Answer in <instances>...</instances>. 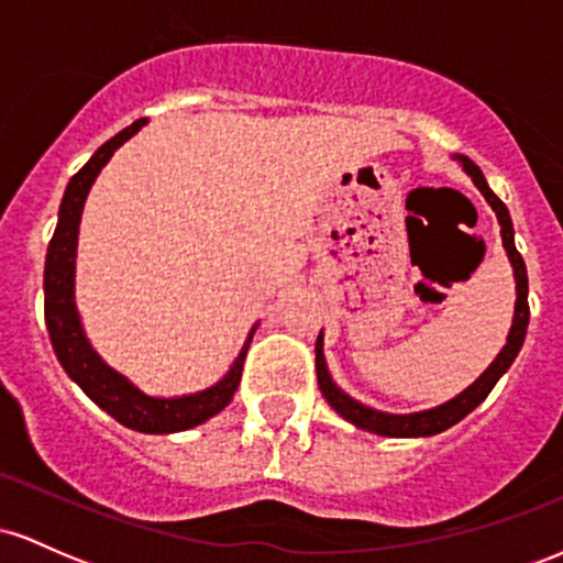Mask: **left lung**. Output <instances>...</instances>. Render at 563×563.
I'll list each match as a JSON object with an SVG mask.
<instances>
[{"instance_id": "left-lung-1", "label": "left lung", "mask_w": 563, "mask_h": 563, "mask_svg": "<svg viewBox=\"0 0 563 563\" xmlns=\"http://www.w3.org/2000/svg\"><path fill=\"white\" fill-rule=\"evenodd\" d=\"M455 161H461L463 172L474 179V185L479 187V192L493 206L497 222H500V235H503V249H506L510 267H514V280H516V307H514V322H510V331L506 339V346L500 349V354L493 360V365L482 373L474 384L468 386L466 391H461L457 397H452L450 402L431 407V410H421V412H407V416H394V412H384L376 410V407H367L363 402H357L354 397H349L346 391H341L339 386L333 384L331 373H328L325 365V354H322V331L318 335V344H314V367H318V386L322 391V397L328 399V405L339 412L341 418L349 423H354L357 429L371 431V434L378 437H434L439 431L450 429L457 421L468 416L474 407H479L487 394L493 391V386L497 384V378L508 371L510 363L516 360L519 354L521 344H525V335H527V325H529V286H527V267L521 254L516 251L514 243V222H510V214L500 198L489 190L487 179L479 166L466 156H455Z\"/></svg>"}]
</instances>
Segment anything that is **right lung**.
<instances>
[{
  "label": "right lung",
  "mask_w": 563,
  "mask_h": 563,
  "mask_svg": "<svg viewBox=\"0 0 563 563\" xmlns=\"http://www.w3.org/2000/svg\"><path fill=\"white\" fill-rule=\"evenodd\" d=\"M145 124L147 121L140 119L132 126H126L124 132L115 134L106 145L97 147L95 156L70 177L60 203V214H57L55 235L47 249V262H44V320H47L49 341H53L63 371L68 373L70 380L81 386V391L100 410H106L108 416L126 426V429L142 431V434H174V431H185L209 421L230 405L232 394L241 384L243 360L251 339H254L256 325L251 328L249 339L238 352L235 363L230 365L228 376L217 380L209 389L185 394V397H151V394L140 391L126 376L113 371L84 335L79 309H76L74 301L76 243H79L84 200H87L89 187H92L97 174L102 172V166Z\"/></svg>",
  "instance_id": "add662e5"
}]
</instances>
